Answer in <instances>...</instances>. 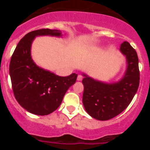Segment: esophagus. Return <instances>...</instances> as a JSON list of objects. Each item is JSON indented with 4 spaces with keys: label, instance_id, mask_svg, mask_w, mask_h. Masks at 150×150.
Masks as SVG:
<instances>
[{
    "label": "esophagus",
    "instance_id": "34e87169",
    "mask_svg": "<svg viewBox=\"0 0 150 150\" xmlns=\"http://www.w3.org/2000/svg\"><path fill=\"white\" fill-rule=\"evenodd\" d=\"M83 76H82V75H78V76H77V80L78 81H81L82 79H83Z\"/></svg>",
    "mask_w": 150,
    "mask_h": 150
}]
</instances>
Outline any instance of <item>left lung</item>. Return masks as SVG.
<instances>
[{
  "label": "left lung",
  "mask_w": 150,
  "mask_h": 150,
  "mask_svg": "<svg viewBox=\"0 0 150 150\" xmlns=\"http://www.w3.org/2000/svg\"><path fill=\"white\" fill-rule=\"evenodd\" d=\"M120 51L125 55L127 69L120 81L106 83L83 74V103L88 114L100 121L109 120L121 113L129 105L140 83L138 57L134 49L125 41Z\"/></svg>",
  "instance_id": "8db88e82"
}]
</instances>
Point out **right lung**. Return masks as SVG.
<instances>
[{
    "instance_id": "add662e5",
    "label": "right lung",
    "mask_w": 150,
    "mask_h": 150,
    "mask_svg": "<svg viewBox=\"0 0 150 150\" xmlns=\"http://www.w3.org/2000/svg\"><path fill=\"white\" fill-rule=\"evenodd\" d=\"M38 36L62 35L61 30L49 28L28 33L18 42L12 55L10 75L18 104L30 113L45 116L60 106L66 91L76 82L77 74L60 76L38 67L30 55L31 43Z\"/></svg>"
}]
</instances>
